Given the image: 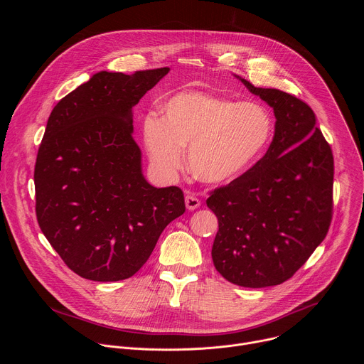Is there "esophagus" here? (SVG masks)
<instances>
[{
	"mask_svg": "<svg viewBox=\"0 0 364 364\" xmlns=\"http://www.w3.org/2000/svg\"><path fill=\"white\" fill-rule=\"evenodd\" d=\"M200 204H201V201H200L194 194H187V196H186V207H187L188 210H196V209H198Z\"/></svg>",
	"mask_w": 364,
	"mask_h": 364,
	"instance_id": "34e87169",
	"label": "esophagus"
}]
</instances>
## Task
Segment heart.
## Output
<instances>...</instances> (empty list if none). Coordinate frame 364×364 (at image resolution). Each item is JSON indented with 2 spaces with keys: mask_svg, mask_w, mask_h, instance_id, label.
<instances>
[{
  "mask_svg": "<svg viewBox=\"0 0 364 364\" xmlns=\"http://www.w3.org/2000/svg\"><path fill=\"white\" fill-rule=\"evenodd\" d=\"M272 136L268 111L255 102L207 92L181 90L146 117L142 139L152 166L176 173L187 146V168L204 184H226L246 174L262 157Z\"/></svg>",
  "mask_w": 364,
  "mask_h": 364,
  "instance_id": "heart-1",
  "label": "heart"
}]
</instances>
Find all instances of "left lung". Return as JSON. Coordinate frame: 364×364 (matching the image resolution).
Returning <instances> with one entry per match:
<instances>
[{
  "label": "left lung",
  "mask_w": 364,
  "mask_h": 364,
  "mask_svg": "<svg viewBox=\"0 0 364 364\" xmlns=\"http://www.w3.org/2000/svg\"><path fill=\"white\" fill-rule=\"evenodd\" d=\"M239 80L274 109L275 135L246 174L205 200L219 220L212 257L229 282L265 288L289 279L327 236L334 159L305 102Z\"/></svg>",
  "instance_id": "8db88e82"
}]
</instances>
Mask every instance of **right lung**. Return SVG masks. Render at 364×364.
<instances>
[{
  "label": "right lung",
  "mask_w": 364,
  "mask_h": 364,
  "mask_svg": "<svg viewBox=\"0 0 364 364\" xmlns=\"http://www.w3.org/2000/svg\"><path fill=\"white\" fill-rule=\"evenodd\" d=\"M168 72H97L48 117L34 167L37 222L85 279L131 278L186 212L181 188L145 180L132 138V108Z\"/></svg>",
  "instance_id": "right-lung-1"
}]
</instances>
